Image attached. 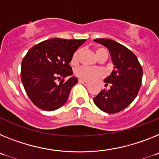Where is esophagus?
I'll return each instance as SVG.
<instances>
[{
    "label": "esophagus",
    "instance_id": "obj_1",
    "mask_svg": "<svg viewBox=\"0 0 159 159\" xmlns=\"http://www.w3.org/2000/svg\"><path fill=\"white\" fill-rule=\"evenodd\" d=\"M79 83L83 84L84 85H89V82H88V81H83V80H79Z\"/></svg>",
    "mask_w": 159,
    "mask_h": 159
}]
</instances>
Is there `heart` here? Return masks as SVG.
Returning <instances> with one entry per match:
<instances>
[{"mask_svg": "<svg viewBox=\"0 0 159 159\" xmlns=\"http://www.w3.org/2000/svg\"><path fill=\"white\" fill-rule=\"evenodd\" d=\"M95 53H96L97 57L98 58L102 56L108 57V53H107L106 49H104V48H98L95 50ZM80 54H81V50L80 49H78V50L74 52L71 58V65L77 66L78 64ZM75 74L78 78H81V79L85 80V81H93V80L97 79V78L102 77L103 73L100 69L81 66V67L76 70Z\"/></svg>", "mask_w": 159, "mask_h": 159, "instance_id": "1", "label": "heart"}]
</instances>
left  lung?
Returning a JSON list of instances; mask_svg holds the SVG:
<instances>
[{"label":"left lung","instance_id":"obj_1","mask_svg":"<svg viewBox=\"0 0 159 159\" xmlns=\"http://www.w3.org/2000/svg\"><path fill=\"white\" fill-rule=\"evenodd\" d=\"M95 42L109 49L114 68L104 80L105 86L93 98L95 105L108 114H115L126 108L139 93L143 78V68L132 51L118 42L106 38H98Z\"/></svg>","mask_w":159,"mask_h":159}]
</instances>
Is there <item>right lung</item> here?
I'll list each match as a JSON object with an SVG mask.
<instances>
[{
  "label": "right lung",
  "instance_id": "obj_1",
  "mask_svg": "<svg viewBox=\"0 0 159 159\" xmlns=\"http://www.w3.org/2000/svg\"><path fill=\"white\" fill-rule=\"evenodd\" d=\"M85 41L52 38L33 46L21 62L20 78L25 92L36 106L46 111L57 110L66 102L78 83L70 62L73 54ZM61 80L57 84L56 80Z\"/></svg>",
  "mask_w": 159,
  "mask_h": 159
}]
</instances>
